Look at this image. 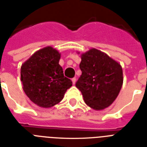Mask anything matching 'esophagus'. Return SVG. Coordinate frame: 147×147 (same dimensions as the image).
<instances>
[{
  "label": "esophagus",
  "instance_id": "obj_1",
  "mask_svg": "<svg viewBox=\"0 0 147 147\" xmlns=\"http://www.w3.org/2000/svg\"><path fill=\"white\" fill-rule=\"evenodd\" d=\"M71 82H72V84H73V85H75V84H76V78H71Z\"/></svg>",
  "mask_w": 147,
  "mask_h": 147
}]
</instances>
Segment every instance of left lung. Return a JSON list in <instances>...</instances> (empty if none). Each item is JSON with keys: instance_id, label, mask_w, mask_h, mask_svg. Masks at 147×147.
I'll return each mask as SVG.
<instances>
[{"instance_id": "obj_1", "label": "left lung", "mask_w": 147, "mask_h": 147, "mask_svg": "<svg viewBox=\"0 0 147 147\" xmlns=\"http://www.w3.org/2000/svg\"><path fill=\"white\" fill-rule=\"evenodd\" d=\"M79 68L82 76L76 86L82 92L86 105L98 111L109 107L123 85L121 65L107 54L92 49L82 55Z\"/></svg>"}]
</instances>
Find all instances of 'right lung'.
Returning <instances> with one entry per match:
<instances>
[{
    "mask_svg": "<svg viewBox=\"0 0 147 147\" xmlns=\"http://www.w3.org/2000/svg\"><path fill=\"white\" fill-rule=\"evenodd\" d=\"M60 54L53 47L35 53L22 65L20 78L24 91L34 104L51 107L62 100L72 82L65 77L59 64Z\"/></svg>",
    "mask_w": 147,
    "mask_h": 147,
    "instance_id": "right-lung-1",
    "label": "right lung"
}]
</instances>
